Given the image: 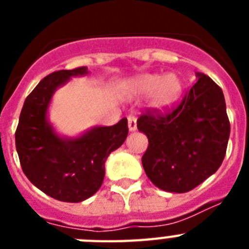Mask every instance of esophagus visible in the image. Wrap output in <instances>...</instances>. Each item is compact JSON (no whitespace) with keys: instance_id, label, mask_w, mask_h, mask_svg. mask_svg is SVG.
Instances as JSON below:
<instances>
[{"instance_id":"obj_1","label":"esophagus","mask_w":249,"mask_h":249,"mask_svg":"<svg viewBox=\"0 0 249 249\" xmlns=\"http://www.w3.org/2000/svg\"><path fill=\"white\" fill-rule=\"evenodd\" d=\"M127 120H128V128L129 131H136L137 129V118H136V116H133V114H129L128 117H127Z\"/></svg>"}]
</instances>
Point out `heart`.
<instances>
[{"instance_id": "1", "label": "heart", "mask_w": 249, "mask_h": 249, "mask_svg": "<svg viewBox=\"0 0 249 249\" xmlns=\"http://www.w3.org/2000/svg\"><path fill=\"white\" fill-rule=\"evenodd\" d=\"M133 91L138 94H149L153 107L166 109L172 107L182 93V82L176 74H143L133 82Z\"/></svg>"}]
</instances>
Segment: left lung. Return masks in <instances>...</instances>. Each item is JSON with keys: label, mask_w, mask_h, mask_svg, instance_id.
<instances>
[{"label": "left lung", "mask_w": 249, "mask_h": 249, "mask_svg": "<svg viewBox=\"0 0 249 249\" xmlns=\"http://www.w3.org/2000/svg\"><path fill=\"white\" fill-rule=\"evenodd\" d=\"M197 82L173 108H147L137 120L148 138L144 172L167 192L193 190L219 168L227 151L230 120L223 92L197 72Z\"/></svg>", "instance_id": "obj_1"}]
</instances>
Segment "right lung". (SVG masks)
<instances>
[{
	"instance_id": "obj_1",
	"label": "right lung",
	"mask_w": 249,
	"mask_h": 249,
	"mask_svg": "<svg viewBox=\"0 0 249 249\" xmlns=\"http://www.w3.org/2000/svg\"><path fill=\"white\" fill-rule=\"evenodd\" d=\"M87 67L61 70L46 76L26 98L15 138L22 171L31 183L50 197L77 203L100 190L105 162L122 146L127 118L111 127H94L78 138H61L47 121V108L57 87Z\"/></svg>"
}]
</instances>
